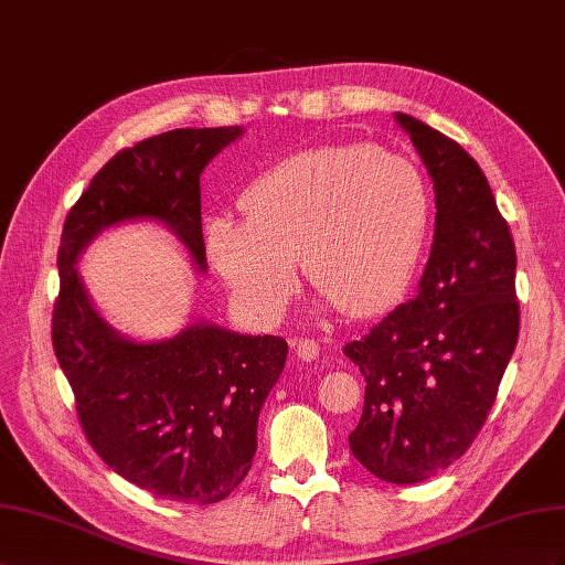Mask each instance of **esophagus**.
Wrapping results in <instances>:
<instances>
[{
    "mask_svg": "<svg viewBox=\"0 0 565 565\" xmlns=\"http://www.w3.org/2000/svg\"><path fill=\"white\" fill-rule=\"evenodd\" d=\"M291 348L296 350L298 360L302 362H315L319 358V343L312 341V338H294Z\"/></svg>",
    "mask_w": 565,
    "mask_h": 565,
    "instance_id": "1",
    "label": "esophagus"
}]
</instances>
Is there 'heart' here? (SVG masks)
<instances>
[{
    "label": "heart",
    "mask_w": 565,
    "mask_h": 565,
    "mask_svg": "<svg viewBox=\"0 0 565 565\" xmlns=\"http://www.w3.org/2000/svg\"><path fill=\"white\" fill-rule=\"evenodd\" d=\"M246 217L215 215L205 253L238 310L277 319L300 255L321 308L379 315L407 294L426 246L430 201L407 158L372 147H321L288 158L241 199Z\"/></svg>",
    "instance_id": "obj_1"
}]
</instances>
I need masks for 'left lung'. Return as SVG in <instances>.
I'll use <instances>...</instances> for the list:
<instances>
[{
  "instance_id": "left-lung-1",
  "label": "left lung",
  "mask_w": 565,
  "mask_h": 565,
  "mask_svg": "<svg viewBox=\"0 0 565 565\" xmlns=\"http://www.w3.org/2000/svg\"><path fill=\"white\" fill-rule=\"evenodd\" d=\"M435 191L416 294L345 345L366 381L350 449L395 486L440 473L471 447L519 341L515 248L480 166L457 141L395 113Z\"/></svg>"
}]
</instances>
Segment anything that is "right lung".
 Segmentation results:
<instances>
[{
    "label": "right lung",
    "instance_id": "1",
    "mask_svg": "<svg viewBox=\"0 0 565 565\" xmlns=\"http://www.w3.org/2000/svg\"><path fill=\"white\" fill-rule=\"evenodd\" d=\"M244 127L172 130L113 156L63 224L52 341L87 440L113 471L156 497L215 504L253 466L257 416L288 345L193 321L163 341L113 329L77 271L92 241L125 222H156L207 271L201 174Z\"/></svg>",
    "mask_w": 565,
    "mask_h": 565
}]
</instances>
